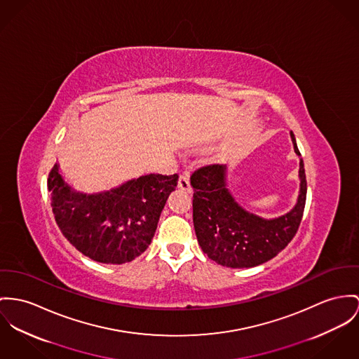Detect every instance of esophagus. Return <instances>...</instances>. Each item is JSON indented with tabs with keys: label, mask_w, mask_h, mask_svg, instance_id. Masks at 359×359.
<instances>
[{
	"label": "esophagus",
	"mask_w": 359,
	"mask_h": 359,
	"mask_svg": "<svg viewBox=\"0 0 359 359\" xmlns=\"http://www.w3.org/2000/svg\"><path fill=\"white\" fill-rule=\"evenodd\" d=\"M177 186H179L180 190H184V191H189V193H191V190H193V189H191V184H190V179H189L187 175H182V176L179 177Z\"/></svg>",
	"instance_id": "esophagus-1"
}]
</instances>
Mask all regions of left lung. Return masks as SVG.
<instances>
[{
  "instance_id": "left-lung-1",
  "label": "left lung",
  "mask_w": 359,
  "mask_h": 359,
  "mask_svg": "<svg viewBox=\"0 0 359 359\" xmlns=\"http://www.w3.org/2000/svg\"><path fill=\"white\" fill-rule=\"evenodd\" d=\"M291 139L301 156L292 133ZM299 180L297 205L284 216L266 220L243 209L231 195L226 166L212 164L194 170V228L202 251L228 268H252L276 257L292 241L304 216L307 183L302 158Z\"/></svg>"
}]
</instances>
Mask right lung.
<instances>
[{
    "label": "right lung",
    "instance_id": "add662e5",
    "mask_svg": "<svg viewBox=\"0 0 359 359\" xmlns=\"http://www.w3.org/2000/svg\"><path fill=\"white\" fill-rule=\"evenodd\" d=\"M177 179L176 173H150L109 191L83 194L64 182L55 164L48 189L55 222L67 241L97 262L120 265L149 248Z\"/></svg>",
    "mask_w": 359,
    "mask_h": 359
}]
</instances>
